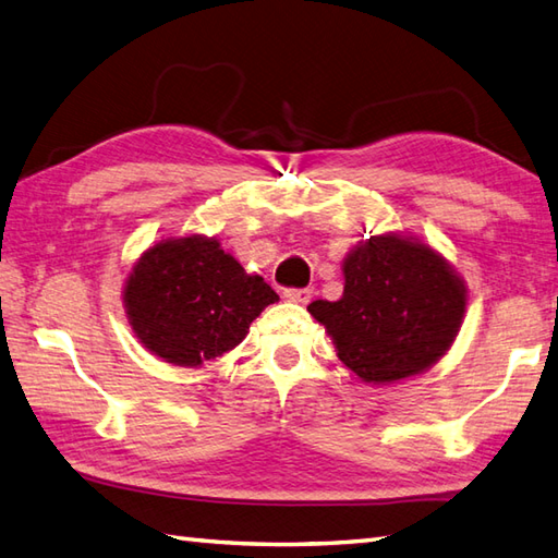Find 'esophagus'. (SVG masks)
<instances>
[{
	"label": "esophagus",
	"instance_id": "esophagus-1",
	"mask_svg": "<svg viewBox=\"0 0 558 558\" xmlns=\"http://www.w3.org/2000/svg\"><path fill=\"white\" fill-rule=\"evenodd\" d=\"M283 299L291 301V303L305 305L307 301L313 299V289H283Z\"/></svg>",
	"mask_w": 558,
	"mask_h": 558
}]
</instances>
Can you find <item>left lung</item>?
Returning <instances> with one entry per match:
<instances>
[{"instance_id": "1", "label": "left lung", "mask_w": 558, "mask_h": 558, "mask_svg": "<svg viewBox=\"0 0 558 558\" xmlns=\"http://www.w3.org/2000/svg\"><path fill=\"white\" fill-rule=\"evenodd\" d=\"M343 295L307 305L339 361L367 384H393L441 361L461 331L463 277L435 247L379 233L343 257Z\"/></svg>"}]
</instances>
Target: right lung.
<instances>
[{
	"label": "right lung",
	"mask_w": 558,
	"mask_h": 558,
	"mask_svg": "<svg viewBox=\"0 0 558 558\" xmlns=\"http://www.w3.org/2000/svg\"><path fill=\"white\" fill-rule=\"evenodd\" d=\"M279 301L217 239H162L123 281L129 325L147 351L179 367H201L236 349L251 322Z\"/></svg>",
	"instance_id": "obj_1"
}]
</instances>
